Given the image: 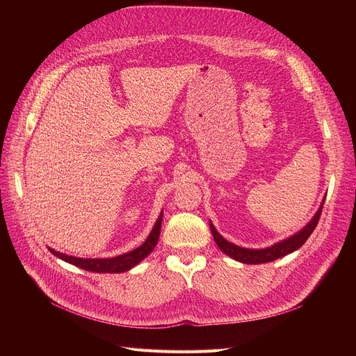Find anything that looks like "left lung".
Segmentation results:
<instances>
[{"label": "left lung", "mask_w": 356, "mask_h": 356, "mask_svg": "<svg viewBox=\"0 0 356 356\" xmlns=\"http://www.w3.org/2000/svg\"><path fill=\"white\" fill-rule=\"evenodd\" d=\"M323 203H325V197L321 203V208L317 209V212L314 213V216L309 220L307 225L305 228H302L298 232L293 234L291 236L275 242L274 245L267 247V248H259V250H252V248H244V247H239L232 244V242L227 241L223 238L216 228L213 227V223L209 220V225H211V231L213 235V239L216 242V245L219 247V250L227 254L228 257H231L235 261H239L242 264H264V263H270V261H274L277 258H282L287 254H291L293 251L300 248L305 242L307 241V238L312 235V232L314 231L317 222H319L321 213H322V208H323Z\"/></svg>", "instance_id": "1"}]
</instances>
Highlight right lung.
Masks as SVG:
<instances>
[{
	"label": "right lung",
	"instance_id": "add662e5",
	"mask_svg": "<svg viewBox=\"0 0 356 356\" xmlns=\"http://www.w3.org/2000/svg\"><path fill=\"white\" fill-rule=\"evenodd\" d=\"M161 220H163V211L160 212L154 227L152 229V232L148 234L147 239L143 242L140 247H137L136 250L117 255V257H111V258H79V257H73V255H67L63 252L56 251L50 247L49 251L56 255L58 258L66 261V263L79 267L82 270L90 271V273H109V274H117V273H125L131 268H134L137 264H140L144 258H147L152 251L154 250V247L157 245L159 242V236H160V231H161Z\"/></svg>",
	"mask_w": 356,
	"mask_h": 356
}]
</instances>
